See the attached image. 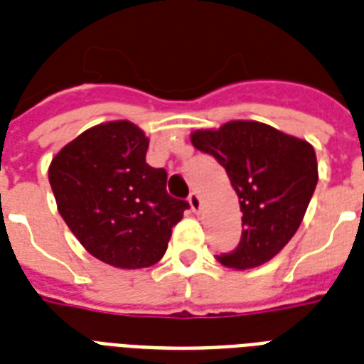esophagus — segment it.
Masks as SVG:
<instances>
[{"mask_svg": "<svg viewBox=\"0 0 364 364\" xmlns=\"http://www.w3.org/2000/svg\"><path fill=\"white\" fill-rule=\"evenodd\" d=\"M188 204H191V210L194 213H198L200 208H202V200H200V196L196 193H191L188 194Z\"/></svg>", "mask_w": 364, "mask_h": 364, "instance_id": "1", "label": "esophagus"}]
</instances>
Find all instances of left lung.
<instances>
[{
	"label": "left lung",
	"instance_id": "obj_1",
	"mask_svg": "<svg viewBox=\"0 0 364 364\" xmlns=\"http://www.w3.org/2000/svg\"><path fill=\"white\" fill-rule=\"evenodd\" d=\"M191 141L227 170L243 213L238 247L217 260L238 270L268 262L299 230L316 191L319 176L314 147L255 121L196 130Z\"/></svg>",
	"mask_w": 364,
	"mask_h": 364
}]
</instances>
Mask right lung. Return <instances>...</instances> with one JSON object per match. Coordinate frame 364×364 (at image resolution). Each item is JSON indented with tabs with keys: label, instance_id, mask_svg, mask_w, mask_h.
<instances>
[{
	"label": "right lung",
	"instance_id": "right-lung-1",
	"mask_svg": "<svg viewBox=\"0 0 364 364\" xmlns=\"http://www.w3.org/2000/svg\"><path fill=\"white\" fill-rule=\"evenodd\" d=\"M149 139L136 124H98L50 162L48 181L65 225L96 259L147 268L164 257L188 202L168 194L164 168L145 162Z\"/></svg>",
	"mask_w": 364,
	"mask_h": 364
}]
</instances>
